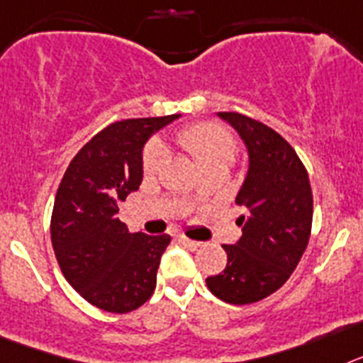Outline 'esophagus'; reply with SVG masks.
<instances>
[{
	"instance_id": "1",
	"label": "esophagus",
	"mask_w": 363,
	"mask_h": 363,
	"mask_svg": "<svg viewBox=\"0 0 363 363\" xmlns=\"http://www.w3.org/2000/svg\"><path fill=\"white\" fill-rule=\"evenodd\" d=\"M179 242H181V245H184L186 248H190V250H197V248H201L203 247V242H199V241H191V239H188V238H179Z\"/></svg>"
}]
</instances>
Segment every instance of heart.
I'll return each instance as SVG.
<instances>
[{"label": "heart", "mask_w": 363, "mask_h": 363, "mask_svg": "<svg viewBox=\"0 0 363 363\" xmlns=\"http://www.w3.org/2000/svg\"><path fill=\"white\" fill-rule=\"evenodd\" d=\"M177 140L191 155L201 169L210 166H226L234 162L238 155V140L225 125L216 122L191 125L179 131ZM166 160V150L160 143H151L144 153L146 172H157Z\"/></svg>", "instance_id": "heart-1"}]
</instances>
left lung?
Listing matches in <instances>:
<instances>
[{
	"mask_svg": "<svg viewBox=\"0 0 363 363\" xmlns=\"http://www.w3.org/2000/svg\"><path fill=\"white\" fill-rule=\"evenodd\" d=\"M248 151V172L235 204L242 235L223 245L226 269L206 277L213 296L234 305L256 303L291 277L311 238L313 190L294 147L272 128L239 113H217Z\"/></svg>",
	"mask_w": 363,
	"mask_h": 363,
	"instance_id": "8db88e82",
	"label": "left lung"
}]
</instances>
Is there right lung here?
Masks as SVG:
<instances>
[{
    "mask_svg": "<svg viewBox=\"0 0 363 363\" xmlns=\"http://www.w3.org/2000/svg\"><path fill=\"white\" fill-rule=\"evenodd\" d=\"M181 115L128 118L94 135L71 160L56 191L50 241L65 279L107 313H131L151 298L168 234H131L118 203L143 182V147Z\"/></svg>",
    "mask_w": 363,
    "mask_h": 363,
    "instance_id": "obj_1",
    "label": "right lung"
}]
</instances>
